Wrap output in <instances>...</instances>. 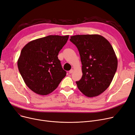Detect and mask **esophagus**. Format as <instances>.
<instances>
[{
  "mask_svg": "<svg viewBox=\"0 0 135 135\" xmlns=\"http://www.w3.org/2000/svg\"><path fill=\"white\" fill-rule=\"evenodd\" d=\"M73 72V69H71V70H70V71H69V73L70 74H72Z\"/></svg>",
  "mask_w": 135,
  "mask_h": 135,
  "instance_id": "esophagus-1",
  "label": "esophagus"
}]
</instances>
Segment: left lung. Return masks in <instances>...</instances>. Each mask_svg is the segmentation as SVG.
Returning a JSON list of instances; mask_svg holds the SVG:
<instances>
[{
    "label": "left lung",
    "mask_w": 135,
    "mask_h": 135,
    "mask_svg": "<svg viewBox=\"0 0 135 135\" xmlns=\"http://www.w3.org/2000/svg\"><path fill=\"white\" fill-rule=\"evenodd\" d=\"M70 41L77 47L82 64V77L76 81L78 88L88 97L98 96L109 86L118 68L112 46L97 34L74 35Z\"/></svg>",
    "instance_id": "1"
}]
</instances>
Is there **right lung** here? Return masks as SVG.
<instances>
[{
    "label": "right lung",
    "instance_id": "right-lung-1",
    "mask_svg": "<svg viewBox=\"0 0 135 135\" xmlns=\"http://www.w3.org/2000/svg\"><path fill=\"white\" fill-rule=\"evenodd\" d=\"M69 35H49L27 43L22 48L17 67L26 85L34 93L46 95L54 91L66 75L58 55Z\"/></svg>",
    "mask_w": 135,
    "mask_h": 135
}]
</instances>
